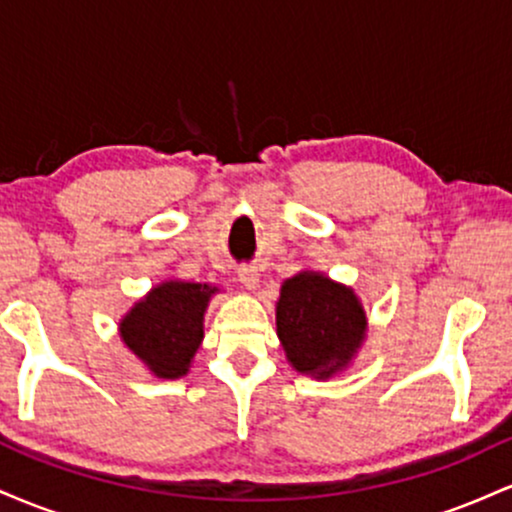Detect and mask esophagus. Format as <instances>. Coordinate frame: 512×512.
<instances>
[{
	"mask_svg": "<svg viewBox=\"0 0 512 512\" xmlns=\"http://www.w3.org/2000/svg\"><path fill=\"white\" fill-rule=\"evenodd\" d=\"M238 279H240V284H243L245 289H250V291H255L257 286H260V272H257L255 267L238 269Z\"/></svg>",
	"mask_w": 512,
	"mask_h": 512,
	"instance_id": "34e87169",
	"label": "esophagus"
}]
</instances>
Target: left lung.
<instances>
[{
	"mask_svg": "<svg viewBox=\"0 0 512 512\" xmlns=\"http://www.w3.org/2000/svg\"><path fill=\"white\" fill-rule=\"evenodd\" d=\"M368 320L349 286L320 272L284 281L276 301V334L298 373L332 378L344 370L366 339Z\"/></svg>",
	"mask_w": 512,
	"mask_h": 512,
	"instance_id": "left-lung-1",
	"label": "left lung"
}]
</instances>
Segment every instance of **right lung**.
<instances>
[{
	"label": "right lung",
	"instance_id": "add662e5",
	"mask_svg": "<svg viewBox=\"0 0 512 512\" xmlns=\"http://www.w3.org/2000/svg\"><path fill=\"white\" fill-rule=\"evenodd\" d=\"M216 291L209 284L163 281L122 317V342L156 378H182L204 339V310Z\"/></svg>",
	"mask_w": 512,
	"mask_h": 512
}]
</instances>
